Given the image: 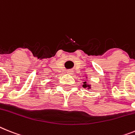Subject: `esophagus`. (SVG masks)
Here are the masks:
<instances>
[{
  "label": "esophagus",
  "instance_id": "obj_1",
  "mask_svg": "<svg viewBox=\"0 0 135 135\" xmlns=\"http://www.w3.org/2000/svg\"><path fill=\"white\" fill-rule=\"evenodd\" d=\"M67 73L69 74H74V71L72 70H68V71H67Z\"/></svg>",
  "mask_w": 135,
  "mask_h": 135
}]
</instances>
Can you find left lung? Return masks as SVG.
<instances>
[{"instance_id":"left-lung-1","label":"left lung","mask_w":135,"mask_h":135,"mask_svg":"<svg viewBox=\"0 0 135 135\" xmlns=\"http://www.w3.org/2000/svg\"><path fill=\"white\" fill-rule=\"evenodd\" d=\"M83 88H87V87H88V88H90V85H87L86 82H84V83H83Z\"/></svg>"}]
</instances>
